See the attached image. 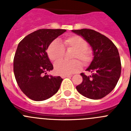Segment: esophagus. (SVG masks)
<instances>
[{"label": "esophagus", "instance_id": "obj_1", "mask_svg": "<svg viewBox=\"0 0 131 131\" xmlns=\"http://www.w3.org/2000/svg\"><path fill=\"white\" fill-rule=\"evenodd\" d=\"M71 75H62V78H66V77H71Z\"/></svg>", "mask_w": 131, "mask_h": 131}]
</instances>
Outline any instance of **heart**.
Wrapping results in <instances>:
<instances>
[{"label": "heart", "mask_w": 131, "mask_h": 131, "mask_svg": "<svg viewBox=\"0 0 131 131\" xmlns=\"http://www.w3.org/2000/svg\"><path fill=\"white\" fill-rule=\"evenodd\" d=\"M87 48V42L83 37L73 35L66 38L63 40V44L58 39L54 40L49 45L47 54L52 62H56L63 58L65 49H73L74 52L71 58L79 60L82 63L85 64L91 58V51ZM81 68V63L77 60L70 62L60 61L54 66V71L58 75H69L79 71Z\"/></svg>", "instance_id": "obj_1"}]
</instances>
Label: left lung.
I'll list each match as a JSON object with an SVG mask.
<instances>
[{"instance_id":"left-lung-1","label":"left lung","mask_w":131,"mask_h":131,"mask_svg":"<svg viewBox=\"0 0 131 131\" xmlns=\"http://www.w3.org/2000/svg\"><path fill=\"white\" fill-rule=\"evenodd\" d=\"M90 45L93 59L86 69L92 73L86 76L81 73L83 81L76 89L86 98L98 100L110 93L119 79L121 64L119 54L115 45L106 36L89 29L72 30Z\"/></svg>"}]
</instances>
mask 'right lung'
I'll return each mask as SVG.
<instances>
[{
    "instance_id": "add662e5",
    "label": "right lung",
    "mask_w": 131,
    "mask_h": 131,
    "mask_svg": "<svg viewBox=\"0 0 131 131\" xmlns=\"http://www.w3.org/2000/svg\"><path fill=\"white\" fill-rule=\"evenodd\" d=\"M66 31L39 29L27 35L18 44L14 58V73L19 87L31 100H45L58 91L63 79L47 75L53 69L47 50Z\"/></svg>"
}]
</instances>
